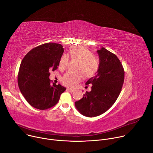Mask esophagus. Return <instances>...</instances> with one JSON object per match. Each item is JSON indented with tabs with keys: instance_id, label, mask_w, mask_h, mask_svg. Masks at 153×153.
I'll use <instances>...</instances> for the list:
<instances>
[{
	"instance_id": "esophagus-1",
	"label": "esophagus",
	"mask_w": 153,
	"mask_h": 153,
	"mask_svg": "<svg viewBox=\"0 0 153 153\" xmlns=\"http://www.w3.org/2000/svg\"><path fill=\"white\" fill-rule=\"evenodd\" d=\"M66 90H67V91H69V92H71V93H73V92H74V90L71 89V88H67V89H66Z\"/></svg>"
}]
</instances>
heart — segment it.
I'll return each mask as SVG.
<instances>
[{"mask_svg":"<svg viewBox=\"0 0 153 153\" xmlns=\"http://www.w3.org/2000/svg\"><path fill=\"white\" fill-rule=\"evenodd\" d=\"M69 52L71 59L77 62L76 69L80 71L84 78H91L98 72L100 68V60L93 56V53L89 49L84 46H75L69 48ZM68 55H62L59 60V68L64 70L68 66ZM80 72H67L62 77V83L69 87H75L83 78L82 73Z\"/></svg>","mask_w":153,"mask_h":153,"instance_id":"heart-1","label":"heart"}]
</instances>
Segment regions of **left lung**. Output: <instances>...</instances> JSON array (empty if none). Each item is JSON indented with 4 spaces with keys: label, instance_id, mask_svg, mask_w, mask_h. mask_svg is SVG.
Listing matches in <instances>:
<instances>
[{
    "label": "left lung",
    "instance_id": "8db88e82",
    "mask_svg": "<svg viewBox=\"0 0 153 153\" xmlns=\"http://www.w3.org/2000/svg\"><path fill=\"white\" fill-rule=\"evenodd\" d=\"M100 57L98 74L90 78L86 85H91V90L75 102L79 112L88 117L100 115L112 107L121 92L124 79L123 65L116 56L101 48L97 51Z\"/></svg>",
    "mask_w": 153,
    "mask_h": 153
}]
</instances>
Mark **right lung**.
I'll return each instance as SVG.
<instances>
[{
  "mask_svg": "<svg viewBox=\"0 0 153 153\" xmlns=\"http://www.w3.org/2000/svg\"><path fill=\"white\" fill-rule=\"evenodd\" d=\"M64 49L60 44L45 43L27 53L20 65L18 76L19 90L26 101L33 107L46 110L59 102L66 88L51 84L50 71L59 65Z\"/></svg>",
  "mask_w": 153,
  "mask_h": 153,
  "instance_id": "1",
  "label": "right lung"
}]
</instances>
